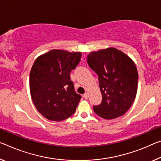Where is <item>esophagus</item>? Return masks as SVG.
I'll list each match as a JSON object with an SVG mask.
<instances>
[{"instance_id":"esophagus-1","label":"esophagus","mask_w":161,"mask_h":161,"mask_svg":"<svg viewBox=\"0 0 161 161\" xmlns=\"http://www.w3.org/2000/svg\"><path fill=\"white\" fill-rule=\"evenodd\" d=\"M88 95H89L88 93H85L83 96H84V97H85V99H88V97H89Z\"/></svg>"}]
</instances>
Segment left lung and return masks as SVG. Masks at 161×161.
I'll return each instance as SVG.
<instances>
[{
	"label": "left lung",
	"mask_w": 161,
	"mask_h": 161,
	"mask_svg": "<svg viewBox=\"0 0 161 161\" xmlns=\"http://www.w3.org/2000/svg\"><path fill=\"white\" fill-rule=\"evenodd\" d=\"M87 63L97 74L103 96L99 105L93 109L106 119L123 115L136 99L138 74L133 61L125 53L109 47L87 55Z\"/></svg>",
	"instance_id": "1"
}]
</instances>
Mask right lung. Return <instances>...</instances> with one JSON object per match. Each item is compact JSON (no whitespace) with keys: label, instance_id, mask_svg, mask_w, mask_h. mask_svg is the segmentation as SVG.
Instances as JSON below:
<instances>
[{"label":"right lung","instance_id":"1","mask_svg":"<svg viewBox=\"0 0 161 161\" xmlns=\"http://www.w3.org/2000/svg\"><path fill=\"white\" fill-rule=\"evenodd\" d=\"M81 53L52 49L35 60L29 86L36 108L46 118L62 121L75 113L81 96L76 94L70 72L79 64Z\"/></svg>","mask_w":161,"mask_h":161}]
</instances>
